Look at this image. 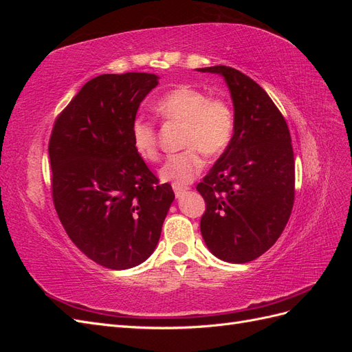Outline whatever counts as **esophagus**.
Returning <instances> with one entry per match:
<instances>
[{"label": "esophagus", "mask_w": 352, "mask_h": 352, "mask_svg": "<svg viewBox=\"0 0 352 352\" xmlns=\"http://www.w3.org/2000/svg\"><path fill=\"white\" fill-rule=\"evenodd\" d=\"M173 190H175V194H176V197L179 198L180 195H182L184 192H186L188 190V188L186 186H177V185H173Z\"/></svg>", "instance_id": "34e87169"}]
</instances>
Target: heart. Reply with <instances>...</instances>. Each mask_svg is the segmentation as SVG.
Here are the masks:
<instances>
[{
    "label": "heart",
    "instance_id": "heart-1",
    "mask_svg": "<svg viewBox=\"0 0 352 352\" xmlns=\"http://www.w3.org/2000/svg\"><path fill=\"white\" fill-rule=\"evenodd\" d=\"M157 113L166 122L184 124L182 146L185 151L170 155L160 168V179L184 186L192 182L204 167V157L219 155L226 150L233 135V113L223 100L210 98L199 89L180 87L155 104ZM132 145L145 162H157V132L151 122L136 117L131 126Z\"/></svg>",
    "mask_w": 352,
    "mask_h": 352
}]
</instances>
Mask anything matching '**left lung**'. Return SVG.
<instances>
[{
	"label": "left lung",
	"mask_w": 352,
	"mask_h": 352,
	"mask_svg": "<svg viewBox=\"0 0 352 352\" xmlns=\"http://www.w3.org/2000/svg\"><path fill=\"white\" fill-rule=\"evenodd\" d=\"M220 74L233 102V136L197 190L206 201L201 235L228 263H248L279 239L295 197V162L283 116L258 83L228 66Z\"/></svg>",
	"instance_id": "left-lung-1"
}]
</instances>
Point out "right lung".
<instances>
[{"label": "right lung", "instance_id": "add662e5", "mask_svg": "<svg viewBox=\"0 0 352 352\" xmlns=\"http://www.w3.org/2000/svg\"><path fill=\"white\" fill-rule=\"evenodd\" d=\"M158 79L153 73L91 79L57 117L50 138L52 199L61 225L88 258L111 270L150 257L175 199L131 138L138 109Z\"/></svg>", "mask_w": 352, "mask_h": 352}]
</instances>
